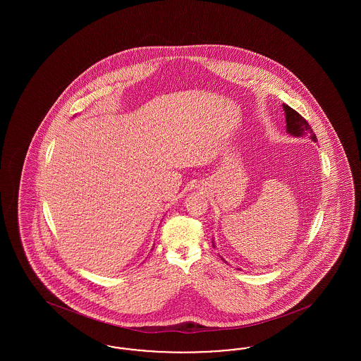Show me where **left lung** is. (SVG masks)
<instances>
[{
  "instance_id": "8db88e82",
  "label": "left lung",
  "mask_w": 361,
  "mask_h": 361,
  "mask_svg": "<svg viewBox=\"0 0 361 361\" xmlns=\"http://www.w3.org/2000/svg\"><path fill=\"white\" fill-rule=\"evenodd\" d=\"M283 108H284V114H286L288 134H291L293 137H309L314 142H317V137L306 119L303 116H300L295 109H292L291 106L287 104H283Z\"/></svg>"
}]
</instances>
